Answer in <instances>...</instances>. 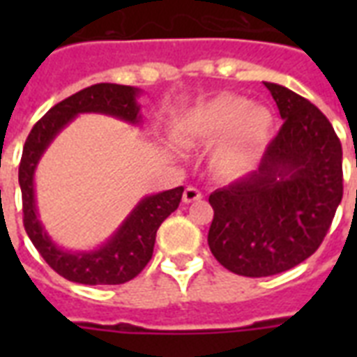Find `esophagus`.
Returning a JSON list of instances; mask_svg holds the SVG:
<instances>
[{"label":"esophagus","instance_id":"34e87169","mask_svg":"<svg viewBox=\"0 0 357 357\" xmlns=\"http://www.w3.org/2000/svg\"><path fill=\"white\" fill-rule=\"evenodd\" d=\"M202 200V192L196 187H187L183 192V202L185 204H192V202Z\"/></svg>","mask_w":357,"mask_h":357}]
</instances>
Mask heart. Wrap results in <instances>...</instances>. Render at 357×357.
Here are the masks:
<instances>
[{
	"label": "heart",
	"mask_w": 357,
	"mask_h": 357,
	"mask_svg": "<svg viewBox=\"0 0 357 357\" xmlns=\"http://www.w3.org/2000/svg\"><path fill=\"white\" fill-rule=\"evenodd\" d=\"M271 113L246 98L222 94L196 105L176 123L183 144H215L213 162L220 172L241 174L252 168L271 135Z\"/></svg>",
	"instance_id": "heart-1"
}]
</instances>
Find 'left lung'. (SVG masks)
I'll return each instance as SVG.
<instances>
[{
  "label": "left lung",
  "mask_w": 357,
  "mask_h": 357,
  "mask_svg": "<svg viewBox=\"0 0 357 357\" xmlns=\"http://www.w3.org/2000/svg\"><path fill=\"white\" fill-rule=\"evenodd\" d=\"M265 86L283 126L255 172L209 196V248L248 278L274 276L315 254L343 198V148L330 120L296 92Z\"/></svg>",
  "instance_id": "1"
}]
</instances>
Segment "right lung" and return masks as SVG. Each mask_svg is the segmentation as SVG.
<instances>
[{
    "mask_svg": "<svg viewBox=\"0 0 357 357\" xmlns=\"http://www.w3.org/2000/svg\"><path fill=\"white\" fill-rule=\"evenodd\" d=\"M139 89L116 83H98L75 92L70 98L53 105L33 126L25 140L18 181L22 189L24 228L31 243L40 252L47 265L63 278L85 285H120L133 280L153 254L155 234L162 220L178 209L183 187L165 190L159 195L146 196L137 204L116 234L92 252H70L59 248L38 220L35 202V170L59 131L81 113H102L139 123L140 105L137 103Z\"/></svg>",
    "mask_w": 357,
    "mask_h": 357,
    "instance_id": "right-lung-1",
    "label": "right lung"
}]
</instances>
